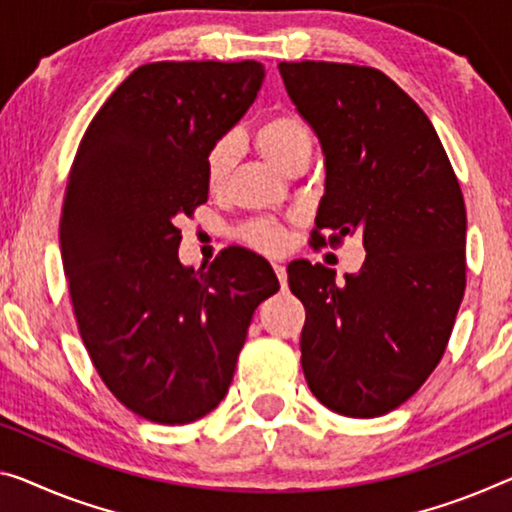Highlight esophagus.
<instances>
[{
    "label": "esophagus",
    "instance_id": "34e87169",
    "mask_svg": "<svg viewBox=\"0 0 512 512\" xmlns=\"http://www.w3.org/2000/svg\"><path fill=\"white\" fill-rule=\"evenodd\" d=\"M272 267H274V274H277V279L281 281V286H286V283H288V272H286V265H281V263H274Z\"/></svg>",
    "mask_w": 512,
    "mask_h": 512
}]
</instances>
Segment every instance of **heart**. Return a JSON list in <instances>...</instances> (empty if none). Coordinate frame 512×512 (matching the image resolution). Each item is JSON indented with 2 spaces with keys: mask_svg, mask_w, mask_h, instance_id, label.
Segmentation results:
<instances>
[{
  "mask_svg": "<svg viewBox=\"0 0 512 512\" xmlns=\"http://www.w3.org/2000/svg\"><path fill=\"white\" fill-rule=\"evenodd\" d=\"M254 141L258 153L279 171L290 157L306 151L311 153L313 146L309 125H306L300 116L290 112L267 119L261 128L256 130ZM235 151H238V146H235L233 137H224L210 146V151L206 155V178L212 190H219V187L226 183V178H229L235 162ZM245 235L251 245L263 251H279L283 247V242H286V233L272 222L251 224Z\"/></svg>",
  "mask_w": 512,
  "mask_h": 512,
  "instance_id": "obj_1",
  "label": "heart"
}]
</instances>
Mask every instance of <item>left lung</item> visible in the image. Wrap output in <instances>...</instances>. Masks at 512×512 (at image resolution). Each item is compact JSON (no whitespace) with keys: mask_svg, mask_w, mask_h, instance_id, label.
Segmentation results:
<instances>
[{"mask_svg":"<svg viewBox=\"0 0 512 512\" xmlns=\"http://www.w3.org/2000/svg\"><path fill=\"white\" fill-rule=\"evenodd\" d=\"M325 155L311 238L361 235L357 274L293 261L304 304L302 371L332 412L373 419L419 391L442 359L465 295L467 210L423 109L380 70L329 61L279 64Z\"/></svg>","mask_w":512,"mask_h":512,"instance_id":"1","label":"left lung"}]
</instances>
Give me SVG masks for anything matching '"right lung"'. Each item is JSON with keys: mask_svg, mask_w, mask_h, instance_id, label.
I'll return each mask as SVG.
<instances>
[{"mask_svg": "<svg viewBox=\"0 0 512 512\" xmlns=\"http://www.w3.org/2000/svg\"><path fill=\"white\" fill-rule=\"evenodd\" d=\"M258 61H157L132 70L86 128L59 242L82 341L121 403L164 426L222 403L270 263L222 251L180 263L178 219L208 201L206 155L261 89Z\"/></svg>", "mask_w": 512, "mask_h": 512, "instance_id": "add662e5", "label": "right lung"}]
</instances>
